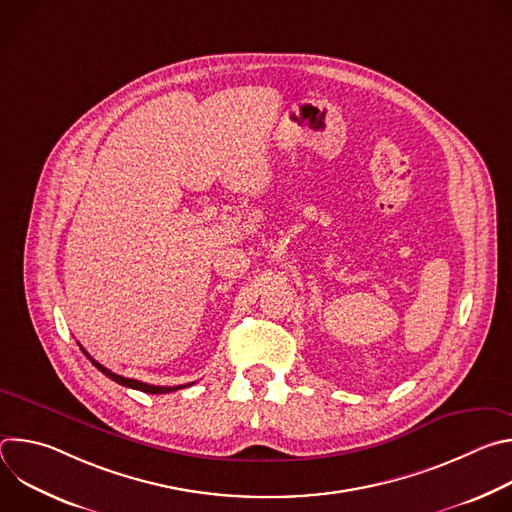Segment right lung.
Masks as SVG:
<instances>
[{"label": "right lung", "mask_w": 512, "mask_h": 512, "mask_svg": "<svg viewBox=\"0 0 512 512\" xmlns=\"http://www.w3.org/2000/svg\"><path fill=\"white\" fill-rule=\"evenodd\" d=\"M81 350L85 352V356L95 364V367L105 375V377H109L111 381H115V383H119V385H123V387H129V389H137V391H143V393H150V395H162V393H172V391H178V389H184V387H188V385H180V387H158V385H148V383H141V381H135V379H127V377H121V375H115V373H111L109 369H105L103 364H99L95 358H91L89 356V352L81 346Z\"/></svg>", "instance_id": "1"}]
</instances>
